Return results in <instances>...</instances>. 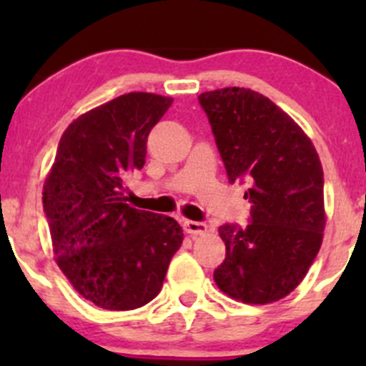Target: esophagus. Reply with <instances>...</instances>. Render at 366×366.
<instances>
[{
    "label": "esophagus",
    "instance_id": "esophagus-1",
    "mask_svg": "<svg viewBox=\"0 0 366 366\" xmlns=\"http://www.w3.org/2000/svg\"><path fill=\"white\" fill-rule=\"evenodd\" d=\"M184 230L189 235L197 237V235L207 234V224L202 221H184Z\"/></svg>",
    "mask_w": 366,
    "mask_h": 366
}]
</instances>
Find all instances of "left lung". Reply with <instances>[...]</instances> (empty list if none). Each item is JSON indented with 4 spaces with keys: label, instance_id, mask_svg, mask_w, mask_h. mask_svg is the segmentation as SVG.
<instances>
[{
    "label": "left lung",
    "instance_id": "left-lung-1",
    "mask_svg": "<svg viewBox=\"0 0 366 366\" xmlns=\"http://www.w3.org/2000/svg\"><path fill=\"white\" fill-rule=\"evenodd\" d=\"M212 127L228 180L248 182L249 224L224 223L227 246L214 271L221 292L248 305L289 296L322 244L324 172L312 139L267 97L221 88L198 97Z\"/></svg>",
    "mask_w": 366,
    "mask_h": 366
}]
</instances>
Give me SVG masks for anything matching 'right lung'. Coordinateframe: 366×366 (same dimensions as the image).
<instances>
[{"mask_svg":"<svg viewBox=\"0 0 366 366\" xmlns=\"http://www.w3.org/2000/svg\"><path fill=\"white\" fill-rule=\"evenodd\" d=\"M172 102L145 92L120 95L76 118L58 143L42 193L53 252L79 296L99 308L152 301L182 244L173 217L134 209L124 194Z\"/></svg>","mask_w":366,"mask_h":366,"instance_id":"obj_1","label":"right lung"}]
</instances>
